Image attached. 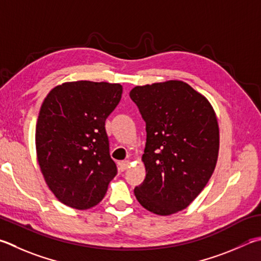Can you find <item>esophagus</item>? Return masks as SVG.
<instances>
[{"mask_svg": "<svg viewBox=\"0 0 261 261\" xmlns=\"http://www.w3.org/2000/svg\"><path fill=\"white\" fill-rule=\"evenodd\" d=\"M129 165H130V162L129 161H122V162H120L118 163V170H120V171H125V170L129 168Z\"/></svg>", "mask_w": 261, "mask_h": 261, "instance_id": "34e87169", "label": "esophagus"}]
</instances>
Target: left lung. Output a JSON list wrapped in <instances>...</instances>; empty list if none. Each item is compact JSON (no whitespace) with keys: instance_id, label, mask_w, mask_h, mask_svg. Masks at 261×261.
Returning a JSON list of instances; mask_svg holds the SVG:
<instances>
[{"instance_id":"obj_1","label":"left lung","mask_w":261,"mask_h":261,"mask_svg":"<svg viewBox=\"0 0 261 261\" xmlns=\"http://www.w3.org/2000/svg\"><path fill=\"white\" fill-rule=\"evenodd\" d=\"M130 98L146 122V178L137 200L155 215L181 211L215 171L219 127L211 103L191 85L167 81L135 87Z\"/></svg>"}]
</instances>
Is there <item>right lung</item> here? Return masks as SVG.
I'll return each instance as SVG.
<instances>
[{
  "label": "right lung",
  "mask_w": 261,
  "mask_h": 261,
  "mask_svg": "<svg viewBox=\"0 0 261 261\" xmlns=\"http://www.w3.org/2000/svg\"><path fill=\"white\" fill-rule=\"evenodd\" d=\"M121 97V84L76 81L54 88L42 103L37 161L51 192L73 209L97 205L116 176L105 121Z\"/></svg>",
  "instance_id": "right-lung-1"
}]
</instances>
